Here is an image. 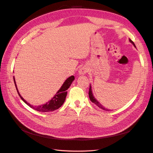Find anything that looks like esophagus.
<instances>
[{"label":"esophagus","instance_id":"34e87169","mask_svg":"<svg viewBox=\"0 0 153 153\" xmlns=\"http://www.w3.org/2000/svg\"><path fill=\"white\" fill-rule=\"evenodd\" d=\"M88 71V68L87 66H83L79 69V71H78V73H79L80 75H85Z\"/></svg>","mask_w":153,"mask_h":153}]
</instances>
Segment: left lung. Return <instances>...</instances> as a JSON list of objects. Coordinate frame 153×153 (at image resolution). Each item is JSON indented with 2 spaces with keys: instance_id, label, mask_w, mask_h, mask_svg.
Wrapping results in <instances>:
<instances>
[{
  "instance_id": "8db88e82",
  "label": "left lung",
  "mask_w": 153,
  "mask_h": 153,
  "mask_svg": "<svg viewBox=\"0 0 153 153\" xmlns=\"http://www.w3.org/2000/svg\"><path fill=\"white\" fill-rule=\"evenodd\" d=\"M129 42H130L133 46H134V47L135 48H136V46H135V45L134 44V43L133 42V41L130 39H129ZM89 98H90V100H91V101H92V103H94L95 105H96L97 106H98L99 108H100L101 109H103V110H105V111H111V110H110V109H108V108H105V106H103L102 105H101L99 101L97 100L96 98H95V97L94 96V94H93V93H92V87H91V84H90V87H89Z\"/></svg>"
}]
</instances>
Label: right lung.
<instances>
[{
	"label": "right lung",
	"mask_w": 153,
	"mask_h": 153,
	"mask_svg": "<svg viewBox=\"0 0 153 153\" xmlns=\"http://www.w3.org/2000/svg\"><path fill=\"white\" fill-rule=\"evenodd\" d=\"M13 80H14V82H15V85L18 95L20 96L21 99L24 101L27 105L29 106L30 108H33L35 110L39 111V112H53V111L59 108L63 105L64 101H65L66 96H67V93H68L67 90L69 89V87H70V85H71L73 81L75 80V76L72 75L70 77L68 78L63 83V84L62 85L61 87L60 88L59 90L57 92V93L54 95V96L52 99H51L49 101H48L47 103H46L45 104L41 105L39 106L32 105L29 103L27 102V101H25L24 98H23V97H22L19 91H18L17 85L16 84L15 76H13Z\"/></svg>",
	"instance_id": "add662e5"
}]
</instances>
